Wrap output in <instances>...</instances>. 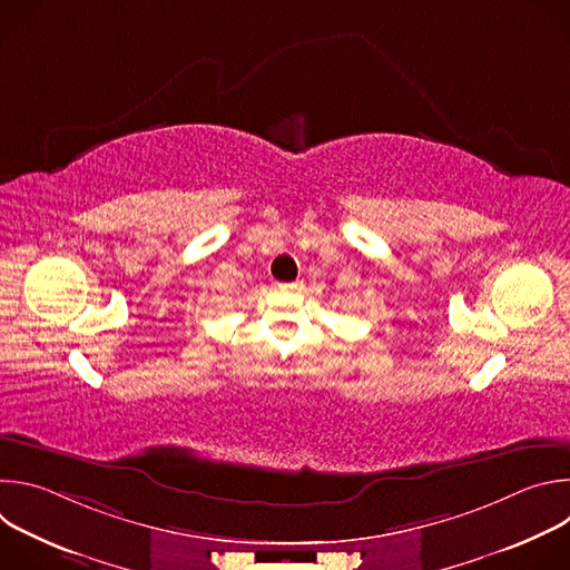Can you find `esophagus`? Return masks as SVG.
Wrapping results in <instances>:
<instances>
[{
	"label": "esophagus",
	"mask_w": 570,
	"mask_h": 570,
	"mask_svg": "<svg viewBox=\"0 0 570 570\" xmlns=\"http://www.w3.org/2000/svg\"><path fill=\"white\" fill-rule=\"evenodd\" d=\"M282 291H297L299 286H302V282L299 279H295V282H288V284H277Z\"/></svg>",
	"instance_id": "esophagus-1"
}]
</instances>
